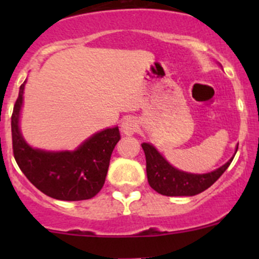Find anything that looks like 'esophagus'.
Here are the masks:
<instances>
[{"instance_id":"obj_1","label":"esophagus","mask_w":259,"mask_h":259,"mask_svg":"<svg viewBox=\"0 0 259 259\" xmlns=\"http://www.w3.org/2000/svg\"><path fill=\"white\" fill-rule=\"evenodd\" d=\"M138 130V122L134 117H126L122 120L121 122V132L125 135H132L134 134Z\"/></svg>"}]
</instances>
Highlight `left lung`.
Wrapping results in <instances>:
<instances>
[{
    "instance_id": "8db88e82",
    "label": "left lung",
    "mask_w": 259,
    "mask_h": 259,
    "mask_svg": "<svg viewBox=\"0 0 259 259\" xmlns=\"http://www.w3.org/2000/svg\"><path fill=\"white\" fill-rule=\"evenodd\" d=\"M146 159V176L149 185L159 194L166 197H192L213 185L231 165L233 158L224 165L207 174H192L171 166L164 156L149 143H143ZM238 146L236 148V153Z\"/></svg>"
}]
</instances>
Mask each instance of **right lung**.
Listing matches in <instances>:
<instances>
[{
    "mask_svg": "<svg viewBox=\"0 0 259 259\" xmlns=\"http://www.w3.org/2000/svg\"><path fill=\"white\" fill-rule=\"evenodd\" d=\"M25 82L20 86L11 116L12 149L21 171L54 199L75 202L95 197L105 183L111 153L120 140L119 127L96 133L74 151L33 149L25 142L18 126Z\"/></svg>",
    "mask_w": 259,
    "mask_h": 259,
    "instance_id": "obj_1",
    "label": "right lung"
}]
</instances>
